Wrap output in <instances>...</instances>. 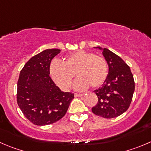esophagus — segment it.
I'll return each instance as SVG.
<instances>
[{
  "instance_id": "obj_1",
  "label": "esophagus",
  "mask_w": 151,
  "mask_h": 151,
  "mask_svg": "<svg viewBox=\"0 0 151 151\" xmlns=\"http://www.w3.org/2000/svg\"><path fill=\"white\" fill-rule=\"evenodd\" d=\"M74 96H75L76 98H78V97H82V96H83V94H79V93H75V94H74Z\"/></svg>"
}]
</instances>
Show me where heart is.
Listing matches in <instances>:
<instances>
[{"instance_id": "heart-1", "label": "heart", "mask_w": 151, "mask_h": 151, "mask_svg": "<svg viewBox=\"0 0 151 151\" xmlns=\"http://www.w3.org/2000/svg\"><path fill=\"white\" fill-rule=\"evenodd\" d=\"M49 73L55 83L63 90L71 88L76 74L79 78L74 87L83 90L88 85L93 88L101 86L107 77L108 67L104 57L80 50L67 55L62 63L52 62Z\"/></svg>"}]
</instances>
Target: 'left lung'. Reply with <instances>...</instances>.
Instances as JSON below:
<instances>
[{
    "label": "left lung",
    "mask_w": 151,
    "mask_h": 151,
    "mask_svg": "<svg viewBox=\"0 0 151 151\" xmlns=\"http://www.w3.org/2000/svg\"><path fill=\"white\" fill-rule=\"evenodd\" d=\"M96 48L103 50L109 73L102 87L94 91L98 101L91 111L98 116L113 118L129 108L135 90L134 79L129 67L120 56L107 48Z\"/></svg>",
    "instance_id": "1"
}]
</instances>
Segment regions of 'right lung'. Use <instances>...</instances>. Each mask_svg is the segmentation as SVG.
I'll return each instance as SVG.
<instances>
[{
  "mask_svg": "<svg viewBox=\"0 0 151 151\" xmlns=\"http://www.w3.org/2000/svg\"><path fill=\"white\" fill-rule=\"evenodd\" d=\"M60 49H47L33 56L20 72L17 103L24 116L39 126L55 123L67 112L74 94L63 92L50 77L51 60Z\"/></svg>",
  "mask_w": 151,
  "mask_h": 151,
  "instance_id": "add662e5",
  "label": "right lung"
}]
</instances>
